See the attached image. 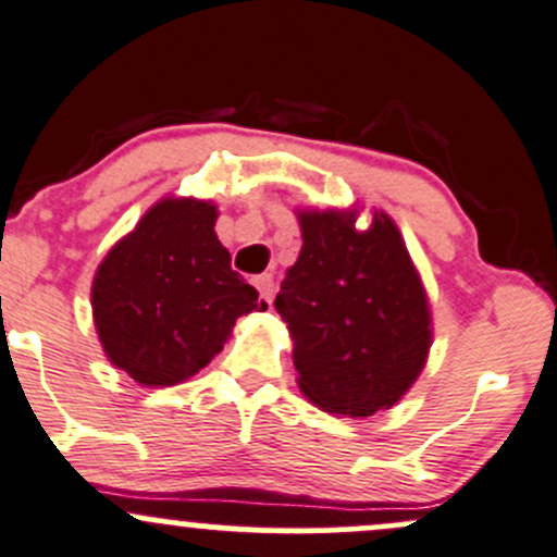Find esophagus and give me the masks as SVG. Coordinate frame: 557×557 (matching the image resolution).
<instances>
[{
	"label": "esophagus",
	"instance_id": "obj_1",
	"mask_svg": "<svg viewBox=\"0 0 557 557\" xmlns=\"http://www.w3.org/2000/svg\"><path fill=\"white\" fill-rule=\"evenodd\" d=\"M253 283H256V288H259L263 301L272 304V296H274V277H272V274H259Z\"/></svg>",
	"mask_w": 557,
	"mask_h": 557
}]
</instances>
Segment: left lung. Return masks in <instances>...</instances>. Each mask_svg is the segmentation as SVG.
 Instances as JSON below:
<instances>
[{
    "label": "left lung",
    "instance_id": "8db88e82",
    "mask_svg": "<svg viewBox=\"0 0 557 557\" xmlns=\"http://www.w3.org/2000/svg\"><path fill=\"white\" fill-rule=\"evenodd\" d=\"M298 210L301 253L274 309L294 338L298 389L327 413L373 417L417 382L432 347L424 285L395 221L373 210Z\"/></svg>",
    "mask_w": 557,
    "mask_h": 557
}]
</instances>
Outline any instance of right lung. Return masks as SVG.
<instances>
[{"mask_svg": "<svg viewBox=\"0 0 557 557\" xmlns=\"http://www.w3.org/2000/svg\"><path fill=\"white\" fill-rule=\"evenodd\" d=\"M215 219L213 202L165 197L98 267L90 290L98 338L138 384L186 382L224 349L237 318L267 309L232 269Z\"/></svg>", "mask_w": 557, "mask_h": 557, "instance_id": "obj_1", "label": "right lung"}]
</instances>
